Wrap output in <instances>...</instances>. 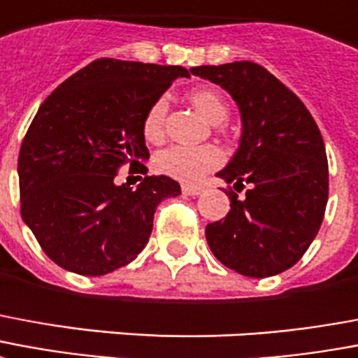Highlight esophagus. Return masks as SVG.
<instances>
[{"mask_svg":"<svg viewBox=\"0 0 358 358\" xmlns=\"http://www.w3.org/2000/svg\"><path fill=\"white\" fill-rule=\"evenodd\" d=\"M205 192V187L201 186H189V184H186V186H182V193L184 195H201V193Z\"/></svg>","mask_w":358,"mask_h":358,"instance_id":"34e87169","label":"esophagus"}]
</instances>
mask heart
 Segmentation results:
<instances>
[{
  "label": "heart",
  "instance_id": "obj_1",
  "mask_svg": "<svg viewBox=\"0 0 358 358\" xmlns=\"http://www.w3.org/2000/svg\"><path fill=\"white\" fill-rule=\"evenodd\" d=\"M192 104L205 115L210 123H222L227 117V104L224 96L218 91H210V89H199L189 94ZM166 110H169V100L165 96H159L153 102L142 121V132L144 138L152 144H161L165 140V121H166ZM222 152L214 145H195V148H187V145H171L163 152L157 153L155 157V171L159 174H165L169 178L178 180V182H186L193 184L205 176L206 172L222 163Z\"/></svg>",
  "mask_w": 358,
  "mask_h": 358
}]
</instances>
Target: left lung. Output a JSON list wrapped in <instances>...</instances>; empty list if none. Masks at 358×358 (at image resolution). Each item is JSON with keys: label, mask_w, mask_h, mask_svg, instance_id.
Segmentation results:
<instances>
[{"label": "left lung", "mask_w": 358, "mask_h": 358, "mask_svg": "<svg viewBox=\"0 0 358 358\" xmlns=\"http://www.w3.org/2000/svg\"><path fill=\"white\" fill-rule=\"evenodd\" d=\"M192 73L226 89L243 123L239 150L216 174L236 189H229L231 210L206 226L208 246L245 277L282 273L306 254L324 218L328 161L319 127L300 98L260 64L197 66Z\"/></svg>", "instance_id": "1"}]
</instances>
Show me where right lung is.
Listing matches in <instances>:
<instances>
[{
  "mask_svg": "<svg viewBox=\"0 0 358 358\" xmlns=\"http://www.w3.org/2000/svg\"><path fill=\"white\" fill-rule=\"evenodd\" d=\"M182 66L98 58L45 98L20 145V214L55 264L73 273H112L138 256L163 199L180 195L169 176H145L142 121ZM131 164L136 190L115 184Z\"/></svg>",
  "mask_w": 358,
  "mask_h": 358,
  "instance_id": "add662e5",
  "label": "right lung"
}]
</instances>
